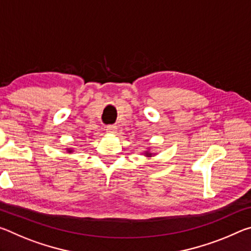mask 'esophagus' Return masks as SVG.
I'll return each mask as SVG.
<instances>
[{
	"label": "esophagus",
	"mask_w": 251,
	"mask_h": 251,
	"mask_svg": "<svg viewBox=\"0 0 251 251\" xmlns=\"http://www.w3.org/2000/svg\"><path fill=\"white\" fill-rule=\"evenodd\" d=\"M116 126L115 125H108V126H106V131H107V133H109V134H114L116 131Z\"/></svg>",
	"instance_id": "1"
}]
</instances>
